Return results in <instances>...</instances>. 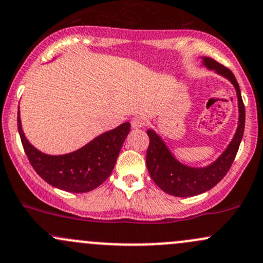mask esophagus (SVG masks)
I'll use <instances>...</instances> for the list:
<instances>
[{
    "instance_id": "34e87169",
    "label": "esophagus",
    "mask_w": 263,
    "mask_h": 263,
    "mask_svg": "<svg viewBox=\"0 0 263 263\" xmlns=\"http://www.w3.org/2000/svg\"><path fill=\"white\" fill-rule=\"evenodd\" d=\"M144 124H145V121L142 116H135V118L132 119V126L134 129L143 128V126H144Z\"/></svg>"
}]
</instances>
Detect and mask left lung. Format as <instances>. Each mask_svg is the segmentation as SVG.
<instances>
[{
  "mask_svg": "<svg viewBox=\"0 0 263 263\" xmlns=\"http://www.w3.org/2000/svg\"><path fill=\"white\" fill-rule=\"evenodd\" d=\"M202 61H204L202 63L206 68L228 78L234 86L238 97V109H239L238 128L231 144L227 147L223 154L212 164L202 167V168H194V167H189L180 163L172 156L167 145L164 144L163 140L156 132H153L152 129L147 132L148 137H149V147H148L147 157H145L148 172H149L152 180L156 182V185L161 190L172 195V196H195V195L202 194V192L213 189L228 173L233 161L237 156V152L239 149L243 133H245V104H243L239 85H238L234 74L231 69L212 58L205 57V58H202Z\"/></svg>",
  "mask_w": 263,
  "mask_h": 263,
  "instance_id": "obj_1",
  "label": "left lung"
}]
</instances>
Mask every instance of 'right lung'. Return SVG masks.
Here are the masks:
<instances>
[{"label":"right lung","mask_w":263,"mask_h":263,"mask_svg":"<svg viewBox=\"0 0 263 263\" xmlns=\"http://www.w3.org/2000/svg\"><path fill=\"white\" fill-rule=\"evenodd\" d=\"M17 112V129L24 151L37 175L48 183L68 192H88L111 175L119 152L130 132V123L102 133L85 147L62 156H49L34 148L25 138Z\"/></svg>","instance_id":"right-lung-1"}]
</instances>
